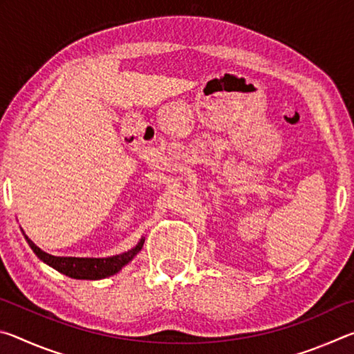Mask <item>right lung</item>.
<instances>
[{"label": "right lung", "instance_id": "1", "mask_svg": "<svg viewBox=\"0 0 354 354\" xmlns=\"http://www.w3.org/2000/svg\"><path fill=\"white\" fill-rule=\"evenodd\" d=\"M25 239L40 261H44L50 267L56 268L57 272H61L75 279H101L112 277V274L122 270V267L127 266L143 247L142 239V241L136 245V248L112 257H59L41 251L28 236H25Z\"/></svg>", "mask_w": 354, "mask_h": 354}]
</instances>
